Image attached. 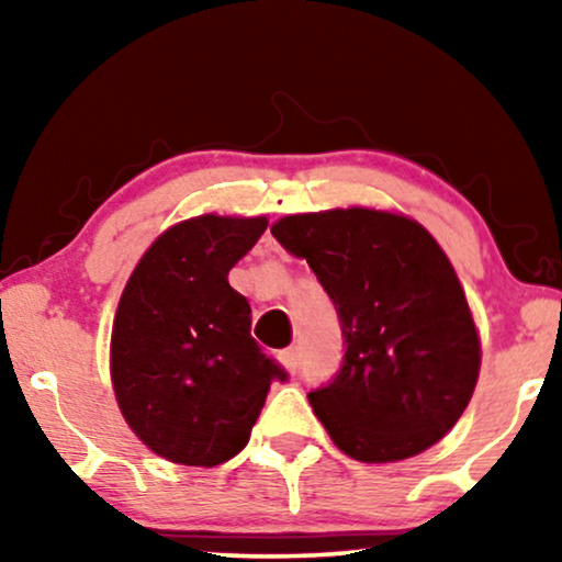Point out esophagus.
Here are the masks:
<instances>
[{
	"label": "esophagus",
	"mask_w": 562,
	"mask_h": 562,
	"mask_svg": "<svg viewBox=\"0 0 562 562\" xmlns=\"http://www.w3.org/2000/svg\"><path fill=\"white\" fill-rule=\"evenodd\" d=\"M281 363L286 366L289 373H299V366H302V358H299V348H286L281 350Z\"/></svg>",
	"instance_id": "34e87169"
}]
</instances>
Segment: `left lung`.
<instances>
[{
    "mask_svg": "<svg viewBox=\"0 0 562 562\" xmlns=\"http://www.w3.org/2000/svg\"><path fill=\"white\" fill-rule=\"evenodd\" d=\"M333 299L345 356L310 404L333 442L363 463L435 445L471 402L481 345L450 260L398 214L329 210L271 227Z\"/></svg>",
    "mask_w": 562,
    "mask_h": 562,
    "instance_id": "1",
    "label": "left lung"
}]
</instances>
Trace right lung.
<instances>
[{"label":"right lung","mask_w":562,"mask_h":562,"mask_svg":"<svg viewBox=\"0 0 562 562\" xmlns=\"http://www.w3.org/2000/svg\"><path fill=\"white\" fill-rule=\"evenodd\" d=\"M266 217L204 214L166 229L130 276L112 327V383L127 425L160 458L220 465L250 440L289 373L250 337L227 273Z\"/></svg>","instance_id":"right-lung-1"}]
</instances>
